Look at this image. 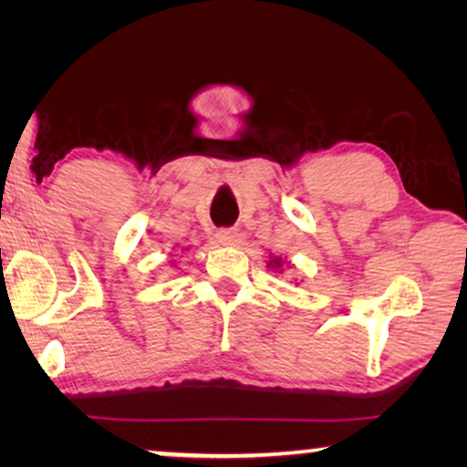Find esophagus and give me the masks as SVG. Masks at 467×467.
<instances>
[{"instance_id":"esophagus-1","label":"esophagus","mask_w":467,"mask_h":467,"mask_svg":"<svg viewBox=\"0 0 467 467\" xmlns=\"http://www.w3.org/2000/svg\"><path fill=\"white\" fill-rule=\"evenodd\" d=\"M216 240H219L223 246H232V244H235V240H238V232H235V229H229V227L219 229V232H216Z\"/></svg>"}]
</instances>
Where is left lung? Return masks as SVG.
<instances>
[{"mask_svg":"<svg viewBox=\"0 0 467 467\" xmlns=\"http://www.w3.org/2000/svg\"><path fill=\"white\" fill-rule=\"evenodd\" d=\"M267 265H270V267H276V270H280V267H283V259H280V257H276V259H272V261H270V264H267Z\"/></svg>","mask_w":467,"mask_h":467,"instance_id":"left-lung-1","label":"left lung"}]
</instances>
